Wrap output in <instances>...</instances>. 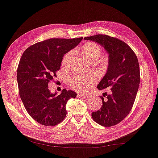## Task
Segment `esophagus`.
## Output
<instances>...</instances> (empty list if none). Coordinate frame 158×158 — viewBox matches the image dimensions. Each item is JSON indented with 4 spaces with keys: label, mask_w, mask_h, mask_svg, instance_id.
Segmentation results:
<instances>
[{
    "label": "esophagus",
    "mask_w": 158,
    "mask_h": 158,
    "mask_svg": "<svg viewBox=\"0 0 158 158\" xmlns=\"http://www.w3.org/2000/svg\"><path fill=\"white\" fill-rule=\"evenodd\" d=\"M77 97H82V98H87V97H88L87 95H85V94H80V93L77 94Z\"/></svg>",
    "instance_id": "obj_1"
}]
</instances>
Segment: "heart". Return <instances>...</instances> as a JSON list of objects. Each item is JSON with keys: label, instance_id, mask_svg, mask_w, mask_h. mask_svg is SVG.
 Instances as JSON below:
<instances>
[{"label": "heart", "instance_id": "heart-1", "mask_svg": "<svg viewBox=\"0 0 158 158\" xmlns=\"http://www.w3.org/2000/svg\"><path fill=\"white\" fill-rule=\"evenodd\" d=\"M101 46L93 42H86L81 48V52L88 61H94L101 57L102 54ZM73 52L69 51L64 55L62 60V66L69 63L73 57ZM97 81V77L94 74L91 75H74L69 77V84L72 88L80 92H87Z\"/></svg>", "mask_w": 158, "mask_h": 158}]
</instances>
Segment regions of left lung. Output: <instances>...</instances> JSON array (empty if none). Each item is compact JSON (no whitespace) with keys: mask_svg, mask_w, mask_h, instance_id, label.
<instances>
[{"mask_svg":"<svg viewBox=\"0 0 158 158\" xmlns=\"http://www.w3.org/2000/svg\"><path fill=\"white\" fill-rule=\"evenodd\" d=\"M84 40L101 44L109 55L107 73L97 88H110L111 94H106V98L101 97L103 105L100 110L92 113V117L103 127L116 125L130 112L136 97L140 81L137 56L130 46L118 38L98 34Z\"/></svg>","mask_w":158,"mask_h":158,"instance_id":"1","label":"left lung"}]
</instances>
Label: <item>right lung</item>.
Instances as JSON below:
<instances>
[{"instance_id":"add662e5","label":"right lung","mask_w":158,"mask_h":158,"mask_svg":"<svg viewBox=\"0 0 158 158\" xmlns=\"http://www.w3.org/2000/svg\"><path fill=\"white\" fill-rule=\"evenodd\" d=\"M83 38H51L26 49L17 69L19 94L28 114L40 124L55 126L66 116V105L77 93L64 89L57 95L48 85L60 70L64 55L79 44Z\"/></svg>"}]
</instances>
